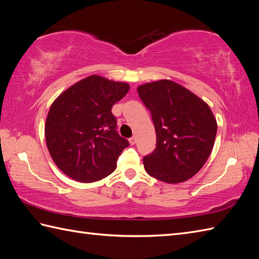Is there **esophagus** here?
<instances>
[{
  "label": "esophagus",
  "mask_w": 259,
  "mask_h": 259,
  "mask_svg": "<svg viewBox=\"0 0 259 259\" xmlns=\"http://www.w3.org/2000/svg\"><path fill=\"white\" fill-rule=\"evenodd\" d=\"M136 142H137V138H136V137H131V138L129 139V144H130L131 146H134V145L136 144Z\"/></svg>",
  "instance_id": "obj_1"
}]
</instances>
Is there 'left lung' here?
Returning a JSON list of instances; mask_svg holds the SVG:
<instances>
[{
  "mask_svg": "<svg viewBox=\"0 0 259 259\" xmlns=\"http://www.w3.org/2000/svg\"><path fill=\"white\" fill-rule=\"evenodd\" d=\"M139 97L150 110L157 135L155 151L144 158L148 175L179 184L199 171L209 158L217 121L208 104L171 80L141 84Z\"/></svg>",
  "mask_w": 259,
  "mask_h": 259,
  "instance_id": "1",
  "label": "left lung"
}]
</instances>
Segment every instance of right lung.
Returning a JSON list of instances; mask_svg holds the SVG:
<instances>
[{"instance_id": "right-lung-1", "label": "right lung", "mask_w": 259, "mask_h": 259, "mask_svg": "<svg viewBox=\"0 0 259 259\" xmlns=\"http://www.w3.org/2000/svg\"><path fill=\"white\" fill-rule=\"evenodd\" d=\"M130 89L125 82L92 74L64 90L49 110L45 134L57 167L75 181L93 183L112 174L126 139L117 133L112 106Z\"/></svg>"}]
</instances>
